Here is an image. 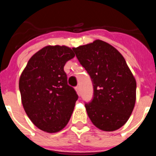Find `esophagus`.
<instances>
[{
    "label": "esophagus",
    "instance_id": "obj_1",
    "mask_svg": "<svg viewBox=\"0 0 156 156\" xmlns=\"http://www.w3.org/2000/svg\"><path fill=\"white\" fill-rule=\"evenodd\" d=\"M75 90H76V93L78 94H80V87L79 86L76 87Z\"/></svg>",
    "mask_w": 156,
    "mask_h": 156
}]
</instances>
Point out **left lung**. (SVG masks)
<instances>
[{"instance_id":"8db88e82","label":"left lung","mask_w":156,"mask_h":156,"mask_svg":"<svg viewBox=\"0 0 156 156\" xmlns=\"http://www.w3.org/2000/svg\"><path fill=\"white\" fill-rule=\"evenodd\" d=\"M73 50L93 83V99L85 103L88 116L101 130L119 129L133 112L137 87L124 58L100 40Z\"/></svg>"}]
</instances>
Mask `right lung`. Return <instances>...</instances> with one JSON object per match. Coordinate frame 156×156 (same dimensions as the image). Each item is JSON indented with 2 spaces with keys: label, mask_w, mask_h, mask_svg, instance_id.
<instances>
[{
  "label": "right lung",
  "mask_w": 156,
  "mask_h": 156,
  "mask_svg": "<svg viewBox=\"0 0 156 156\" xmlns=\"http://www.w3.org/2000/svg\"><path fill=\"white\" fill-rule=\"evenodd\" d=\"M74 56L68 47L47 46L32 56L20 76L23 108L41 130L56 133L69 121L78 95L68 85L64 66Z\"/></svg>",
  "instance_id": "right-lung-1"
}]
</instances>
